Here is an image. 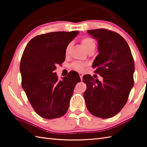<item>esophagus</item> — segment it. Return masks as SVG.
<instances>
[{"instance_id":"esophagus-1","label":"esophagus","mask_w":147,"mask_h":147,"mask_svg":"<svg viewBox=\"0 0 147 147\" xmlns=\"http://www.w3.org/2000/svg\"><path fill=\"white\" fill-rule=\"evenodd\" d=\"M79 76H80V79H82V77H83V76H84V75L82 74V73H79Z\"/></svg>"}]
</instances>
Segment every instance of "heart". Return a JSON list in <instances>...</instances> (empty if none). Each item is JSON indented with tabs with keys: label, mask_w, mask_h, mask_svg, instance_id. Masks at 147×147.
Instances as JSON below:
<instances>
[{
	"label": "heart",
	"mask_w": 147,
	"mask_h": 147,
	"mask_svg": "<svg viewBox=\"0 0 147 147\" xmlns=\"http://www.w3.org/2000/svg\"><path fill=\"white\" fill-rule=\"evenodd\" d=\"M81 43L87 51H88L89 49H91L92 47H94L96 46L94 40L90 37H84V38H82L81 40ZM70 46H71V44H69L67 46V47H66L65 49L66 55H68ZM85 66H86L85 63H83L80 62V61H76V62H74V63H72V65H71V67L76 70H77L79 71H82L84 70Z\"/></svg>",
	"instance_id": "obj_1"
}]
</instances>
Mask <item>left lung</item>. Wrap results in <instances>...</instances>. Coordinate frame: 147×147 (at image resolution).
<instances>
[{
    "label": "left lung",
    "mask_w": 147,
    "mask_h": 147,
    "mask_svg": "<svg viewBox=\"0 0 147 147\" xmlns=\"http://www.w3.org/2000/svg\"><path fill=\"white\" fill-rule=\"evenodd\" d=\"M98 41L99 54L92 63L102 82L90 75L83 77L86 107L92 115L109 119L121 111L134 85V63L127 42L119 34L101 28L88 30Z\"/></svg>",
    "instance_id": "1"
}]
</instances>
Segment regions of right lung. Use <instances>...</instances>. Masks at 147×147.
I'll return each instance as SVG.
<instances>
[{
    "label": "right lung",
    "instance_id": "obj_1",
    "mask_svg": "<svg viewBox=\"0 0 147 147\" xmlns=\"http://www.w3.org/2000/svg\"><path fill=\"white\" fill-rule=\"evenodd\" d=\"M78 31L55 32L36 36L26 45L20 63L22 88L35 112L53 119L67 113L77 83L76 71L58 80L55 70L65 59V49Z\"/></svg>",
    "mask_w": 147,
    "mask_h": 147
}]
</instances>
